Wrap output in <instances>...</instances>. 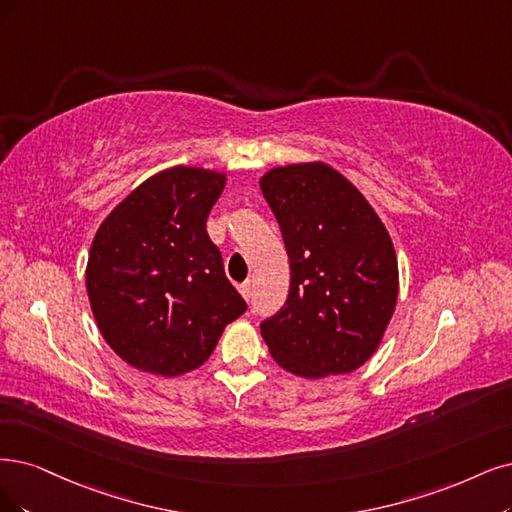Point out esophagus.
Instances as JSON below:
<instances>
[{"label": "esophagus", "mask_w": 512, "mask_h": 512, "mask_svg": "<svg viewBox=\"0 0 512 512\" xmlns=\"http://www.w3.org/2000/svg\"><path fill=\"white\" fill-rule=\"evenodd\" d=\"M238 291H240V295L249 301V297H251V280H246V282H242V285H238Z\"/></svg>", "instance_id": "obj_1"}]
</instances>
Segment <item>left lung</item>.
Masks as SVG:
<instances>
[{"label":"left lung","mask_w":512,"mask_h":512,"mask_svg":"<svg viewBox=\"0 0 512 512\" xmlns=\"http://www.w3.org/2000/svg\"><path fill=\"white\" fill-rule=\"evenodd\" d=\"M280 225L291 289L261 323L274 361L318 380L365 365L399 297V263L373 206L325 162L270 168L259 179Z\"/></svg>","instance_id":"8db88e82"}]
</instances>
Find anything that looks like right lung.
<instances>
[{"instance_id": "1", "label": "right lung", "mask_w": 512, "mask_h": 512, "mask_svg": "<svg viewBox=\"0 0 512 512\" xmlns=\"http://www.w3.org/2000/svg\"><path fill=\"white\" fill-rule=\"evenodd\" d=\"M225 173L173 166L149 177L94 234L86 291L99 331L122 361L164 377L198 369L246 310L225 278L206 219Z\"/></svg>"}]
</instances>
